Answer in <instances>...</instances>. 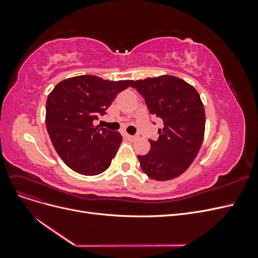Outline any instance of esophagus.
Instances as JSON below:
<instances>
[{
  "instance_id": "esophagus-1",
  "label": "esophagus",
  "mask_w": 258,
  "mask_h": 258,
  "mask_svg": "<svg viewBox=\"0 0 258 258\" xmlns=\"http://www.w3.org/2000/svg\"><path fill=\"white\" fill-rule=\"evenodd\" d=\"M124 136V138H126L127 140H129V141H134V140L136 139V137L135 136H130V135H123Z\"/></svg>"
}]
</instances>
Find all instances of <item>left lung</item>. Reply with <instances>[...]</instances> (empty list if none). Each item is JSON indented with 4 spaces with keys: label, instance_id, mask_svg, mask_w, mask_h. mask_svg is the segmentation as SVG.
Returning a JSON list of instances; mask_svg holds the SVG:
<instances>
[{
    "label": "left lung",
    "instance_id": "obj_1",
    "mask_svg": "<svg viewBox=\"0 0 258 258\" xmlns=\"http://www.w3.org/2000/svg\"><path fill=\"white\" fill-rule=\"evenodd\" d=\"M131 87L163 121L157 141L150 140L151 151L138 156L143 172L156 181L179 176L196 158L205 137L206 114L198 91L172 75L138 80Z\"/></svg>",
    "mask_w": 258,
    "mask_h": 258
}]
</instances>
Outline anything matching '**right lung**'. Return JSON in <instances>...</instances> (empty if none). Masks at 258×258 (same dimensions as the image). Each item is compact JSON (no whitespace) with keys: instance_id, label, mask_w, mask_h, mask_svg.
Here are the masks:
<instances>
[{"instance_id":"right-lung-1","label":"right lung","mask_w":258,"mask_h":258,"mask_svg":"<svg viewBox=\"0 0 258 258\" xmlns=\"http://www.w3.org/2000/svg\"><path fill=\"white\" fill-rule=\"evenodd\" d=\"M132 83L80 75L58 83L48 95L46 128L57 154L75 172L97 175L110 167L122 138L92 122Z\"/></svg>"}]
</instances>
